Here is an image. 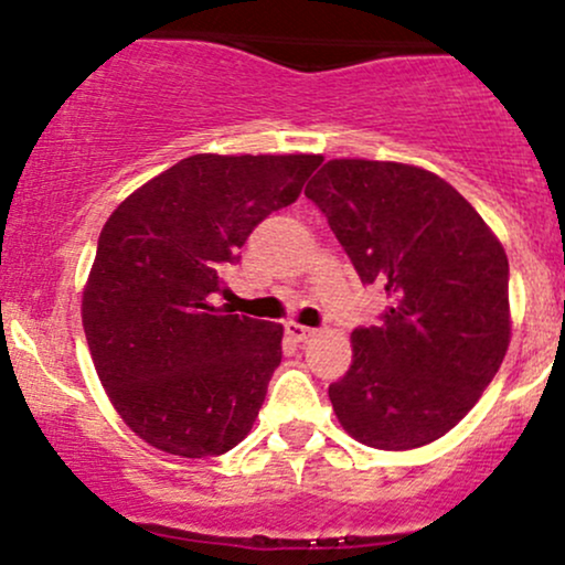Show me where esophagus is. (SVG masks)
<instances>
[{
	"label": "esophagus",
	"mask_w": 565,
	"mask_h": 565,
	"mask_svg": "<svg viewBox=\"0 0 565 565\" xmlns=\"http://www.w3.org/2000/svg\"><path fill=\"white\" fill-rule=\"evenodd\" d=\"M287 334L291 337V340L305 342V340H308V337H313L316 332H313V329H310V327H302V323L289 321V323H287Z\"/></svg>",
	"instance_id": "esophagus-1"
}]
</instances>
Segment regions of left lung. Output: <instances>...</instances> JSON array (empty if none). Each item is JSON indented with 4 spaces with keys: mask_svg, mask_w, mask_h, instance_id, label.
<instances>
[{
    "mask_svg": "<svg viewBox=\"0 0 565 565\" xmlns=\"http://www.w3.org/2000/svg\"><path fill=\"white\" fill-rule=\"evenodd\" d=\"M364 284L387 295L353 332V364L329 385L361 444L406 451L451 430L510 345V265L462 193L412 164L332 159L305 188Z\"/></svg>",
    "mask_w": 565,
    "mask_h": 565,
    "instance_id": "8db88e82",
    "label": "left lung"
}]
</instances>
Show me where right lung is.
<instances>
[{
    "label": "right lung",
    "mask_w": 565,
    "mask_h": 565,
    "mask_svg": "<svg viewBox=\"0 0 565 565\" xmlns=\"http://www.w3.org/2000/svg\"><path fill=\"white\" fill-rule=\"evenodd\" d=\"M313 153H196L148 180L103 225L82 323L97 377L132 433L178 457H217L255 425L281 364V323L220 310V270L300 196Z\"/></svg>",
    "instance_id": "obj_1"
}]
</instances>
